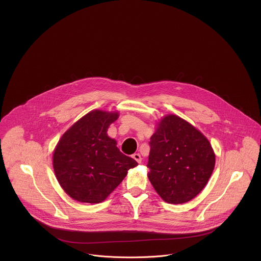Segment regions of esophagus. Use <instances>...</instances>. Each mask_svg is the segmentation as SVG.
I'll use <instances>...</instances> for the list:
<instances>
[{"label":"esophagus","mask_w":261,"mask_h":261,"mask_svg":"<svg viewBox=\"0 0 261 261\" xmlns=\"http://www.w3.org/2000/svg\"><path fill=\"white\" fill-rule=\"evenodd\" d=\"M133 159H134L138 163H141V162H142V158H141V154H140V153H134V154H133Z\"/></svg>","instance_id":"obj_1"}]
</instances>
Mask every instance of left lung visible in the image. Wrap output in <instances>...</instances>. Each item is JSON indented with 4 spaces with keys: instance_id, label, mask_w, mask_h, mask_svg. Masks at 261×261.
<instances>
[{
    "instance_id": "obj_1",
    "label": "left lung",
    "mask_w": 261,
    "mask_h": 261,
    "mask_svg": "<svg viewBox=\"0 0 261 261\" xmlns=\"http://www.w3.org/2000/svg\"><path fill=\"white\" fill-rule=\"evenodd\" d=\"M149 147L148 177L164 201L184 203L199 195L215 165L214 151L202 133L169 114L150 137Z\"/></svg>"
}]
</instances>
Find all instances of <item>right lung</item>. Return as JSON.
<instances>
[{"label": "right lung", "instance_id": "1", "mask_svg": "<svg viewBox=\"0 0 261 261\" xmlns=\"http://www.w3.org/2000/svg\"><path fill=\"white\" fill-rule=\"evenodd\" d=\"M118 116L116 112L92 111L59 141L53 154L54 170L64 192L75 200L101 202L138 165L107 134Z\"/></svg>", "mask_w": 261, "mask_h": 261}]
</instances>
